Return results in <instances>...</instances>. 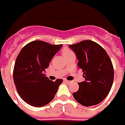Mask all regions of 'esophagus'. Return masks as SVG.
Returning <instances> with one entry per match:
<instances>
[{"mask_svg":"<svg viewBox=\"0 0 125 125\" xmlns=\"http://www.w3.org/2000/svg\"><path fill=\"white\" fill-rule=\"evenodd\" d=\"M64 81L65 82V83H67L69 84L71 83V81H69V80H67V79H64Z\"/></svg>","mask_w":125,"mask_h":125,"instance_id":"esophagus-1","label":"esophagus"}]
</instances>
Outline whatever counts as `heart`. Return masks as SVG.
Returning a JSON list of instances; mask_svg holds the SVG:
<instances>
[{
  "label": "heart",
  "instance_id": "obj_1",
  "mask_svg": "<svg viewBox=\"0 0 125 125\" xmlns=\"http://www.w3.org/2000/svg\"><path fill=\"white\" fill-rule=\"evenodd\" d=\"M72 51L69 49L68 48H63V50H62V54L63 55H65V54H69V53L71 52Z\"/></svg>",
  "mask_w": 125,
  "mask_h": 125
}]
</instances>
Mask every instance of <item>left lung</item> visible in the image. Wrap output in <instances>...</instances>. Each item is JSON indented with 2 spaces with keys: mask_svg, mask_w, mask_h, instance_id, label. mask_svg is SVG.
Returning a JSON list of instances; mask_svg holds the SVG:
<instances>
[{
  "mask_svg": "<svg viewBox=\"0 0 125 125\" xmlns=\"http://www.w3.org/2000/svg\"><path fill=\"white\" fill-rule=\"evenodd\" d=\"M79 60V68L82 69L85 81L78 83V91L73 95L84 106L100 103L112 87L114 68L106 50L92 40H83L69 45Z\"/></svg>",
  "mask_w": 125,
  "mask_h": 125,
  "instance_id": "8db88e82",
  "label": "left lung"
}]
</instances>
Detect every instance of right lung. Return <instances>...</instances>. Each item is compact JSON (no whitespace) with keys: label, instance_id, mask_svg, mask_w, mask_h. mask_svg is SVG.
<instances>
[{"label":"right lung","instance_id":"obj_1","mask_svg":"<svg viewBox=\"0 0 125 125\" xmlns=\"http://www.w3.org/2000/svg\"><path fill=\"white\" fill-rule=\"evenodd\" d=\"M61 47L62 44L36 40L26 44L19 53L13 69L14 83L21 99L31 106L42 107L50 103L63 81H50L43 73Z\"/></svg>","mask_w":125,"mask_h":125}]
</instances>
